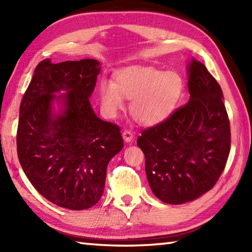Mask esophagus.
<instances>
[{
	"label": "esophagus",
	"instance_id": "1",
	"mask_svg": "<svg viewBox=\"0 0 252 252\" xmlns=\"http://www.w3.org/2000/svg\"><path fill=\"white\" fill-rule=\"evenodd\" d=\"M122 136L123 139H125L126 142H131L132 140H133L134 135H133V132L130 131V130H125L122 132Z\"/></svg>",
	"mask_w": 252,
	"mask_h": 252
}]
</instances>
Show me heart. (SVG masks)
<instances>
[{"mask_svg":"<svg viewBox=\"0 0 252 252\" xmlns=\"http://www.w3.org/2000/svg\"><path fill=\"white\" fill-rule=\"evenodd\" d=\"M185 91V82L177 72L152 66L133 65L119 71L116 83L102 81L99 89L102 109L110 117L123 108V97L131 100L130 113L143 126L157 125L176 109Z\"/></svg>","mask_w":252,"mask_h":252,"instance_id":"obj_1","label":"heart"}]
</instances>
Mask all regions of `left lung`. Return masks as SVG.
<instances>
[{"mask_svg": "<svg viewBox=\"0 0 252 252\" xmlns=\"http://www.w3.org/2000/svg\"><path fill=\"white\" fill-rule=\"evenodd\" d=\"M190 100L141 131L149 185L158 199L182 204L211 190L227 163L231 132L219 83L201 62L188 67Z\"/></svg>", "mask_w": 252, "mask_h": 252, "instance_id": "obj_1", "label": "left lung"}]
</instances>
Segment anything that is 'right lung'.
I'll use <instances>...</instances> for the list:
<instances>
[{
    "instance_id": "1",
    "label": "right lung",
    "mask_w": 252,
    "mask_h": 252,
    "mask_svg": "<svg viewBox=\"0 0 252 252\" xmlns=\"http://www.w3.org/2000/svg\"><path fill=\"white\" fill-rule=\"evenodd\" d=\"M100 63L93 59L40 62L20 106L18 157L37 192L59 207L84 210L104 191L109 161L123 148L120 126L101 120L93 111ZM65 91L57 97L55 92ZM60 99L62 114L52 112Z\"/></svg>"
}]
</instances>
